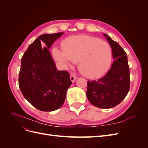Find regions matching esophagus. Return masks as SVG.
<instances>
[{
  "mask_svg": "<svg viewBox=\"0 0 148 148\" xmlns=\"http://www.w3.org/2000/svg\"><path fill=\"white\" fill-rule=\"evenodd\" d=\"M77 78H78L77 76H76L75 75H71L70 76V79L72 82H75V80L77 79Z\"/></svg>",
  "mask_w": 148,
  "mask_h": 148,
  "instance_id": "1",
  "label": "esophagus"
}]
</instances>
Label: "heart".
<instances>
[{
	"instance_id": "b5f03b06",
	"label": "heart",
	"mask_w": 148,
	"mask_h": 148,
	"mask_svg": "<svg viewBox=\"0 0 148 148\" xmlns=\"http://www.w3.org/2000/svg\"><path fill=\"white\" fill-rule=\"evenodd\" d=\"M62 51L54 48L57 60L69 64L78 62V69L84 77L95 78L108 70L112 60L110 44L99 38L87 35L72 36L62 42Z\"/></svg>"
}]
</instances>
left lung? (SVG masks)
I'll use <instances>...</instances> for the list:
<instances>
[{
    "label": "left lung",
    "mask_w": 148,
    "mask_h": 148,
    "mask_svg": "<svg viewBox=\"0 0 148 148\" xmlns=\"http://www.w3.org/2000/svg\"><path fill=\"white\" fill-rule=\"evenodd\" d=\"M104 36L112 49L113 62L110 70L102 78L88 81L86 96L92 105L109 109L118 105L130 90V69L126 52L119 44L107 34Z\"/></svg>",
    "instance_id": "8db88e82"
}]
</instances>
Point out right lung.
Returning a JSON list of instances; mask_svg holds the SVG:
<instances>
[{"mask_svg":"<svg viewBox=\"0 0 148 148\" xmlns=\"http://www.w3.org/2000/svg\"><path fill=\"white\" fill-rule=\"evenodd\" d=\"M64 33L42 34L21 58L18 84L25 99L39 110H56L63 105L71 84L66 70L57 71L49 49ZM45 43L42 48L40 42Z\"/></svg>","mask_w":148,"mask_h":148,"instance_id":"add662e5","label":"right lung"}]
</instances>
